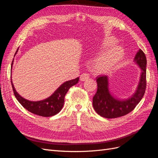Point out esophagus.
<instances>
[{"label":"esophagus","mask_w":158,"mask_h":158,"mask_svg":"<svg viewBox=\"0 0 158 158\" xmlns=\"http://www.w3.org/2000/svg\"><path fill=\"white\" fill-rule=\"evenodd\" d=\"M89 78V75L88 73H83L80 75V79L81 81H85Z\"/></svg>","instance_id":"34e87169"}]
</instances>
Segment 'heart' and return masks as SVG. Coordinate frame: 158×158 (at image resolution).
<instances>
[{"mask_svg": "<svg viewBox=\"0 0 158 158\" xmlns=\"http://www.w3.org/2000/svg\"><path fill=\"white\" fill-rule=\"evenodd\" d=\"M115 43L116 40L112 37H107L103 41L102 47L103 49H107L103 51L95 60L94 68L98 73H106L112 70L117 67L123 59L124 50L121 46L113 45Z\"/></svg>", "mask_w": 158, "mask_h": 158, "instance_id": "b5f03b06", "label": "heart"}]
</instances>
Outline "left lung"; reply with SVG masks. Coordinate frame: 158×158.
Here are the masks:
<instances>
[{"mask_svg":"<svg viewBox=\"0 0 158 158\" xmlns=\"http://www.w3.org/2000/svg\"><path fill=\"white\" fill-rule=\"evenodd\" d=\"M134 61L141 69L139 84L135 93L127 99L120 100L114 98L109 90L107 76H99L96 78L97 92L93 98V106L98 114L107 118H117L131 112L140 102L146 87V57L141 49L136 53Z\"/></svg>","mask_w":158,"mask_h":158,"instance_id":"obj_1","label":"left lung"}]
</instances>
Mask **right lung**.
Instances as JSON below:
<instances>
[{"label":"right lung","mask_w":158,"mask_h":158,"mask_svg":"<svg viewBox=\"0 0 158 158\" xmlns=\"http://www.w3.org/2000/svg\"><path fill=\"white\" fill-rule=\"evenodd\" d=\"M18 52L16 51L15 55ZM13 62V61H12ZM79 78L74 80L66 81L58 88L55 92L50 97L44 100L37 102H31L21 97L16 91L12 82L11 84L13 89L14 94L17 100L22 106L33 114L42 117H51L60 111L64 103V96L68 90L75 84L78 82Z\"/></svg>","instance_id":"right-lung-1"}]
</instances>
